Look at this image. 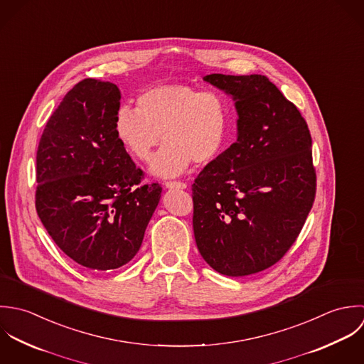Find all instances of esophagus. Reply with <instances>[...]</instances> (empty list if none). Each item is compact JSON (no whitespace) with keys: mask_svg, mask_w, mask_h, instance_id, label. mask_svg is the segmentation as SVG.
Segmentation results:
<instances>
[{"mask_svg":"<svg viewBox=\"0 0 364 364\" xmlns=\"http://www.w3.org/2000/svg\"><path fill=\"white\" fill-rule=\"evenodd\" d=\"M164 186H166V188H168V190H174V188L186 190V188H187V184L183 183V181H166Z\"/></svg>","mask_w":364,"mask_h":364,"instance_id":"esophagus-1","label":"esophagus"}]
</instances>
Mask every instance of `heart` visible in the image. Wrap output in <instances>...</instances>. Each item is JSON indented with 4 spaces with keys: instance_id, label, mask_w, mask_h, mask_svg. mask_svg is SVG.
<instances>
[{
    "instance_id": "obj_1",
    "label": "heart",
    "mask_w": 364,
    "mask_h": 364,
    "mask_svg": "<svg viewBox=\"0 0 364 364\" xmlns=\"http://www.w3.org/2000/svg\"><path fill=\"white\" fill-rule=\"evenodd\" d=\"M136 105H122L117 111L115 135L129 154L145 163L163 138L166 144L150 166L154 176H178L191 161L205 166L222 153L230 107L217 91L188 84H160L145 90Z\"/></svg>"
}]
</instances>
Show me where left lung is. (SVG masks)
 Returning <instances> with one entry per match:
<instances>
[{
    "label": "left lung",
    "instance_id": "left-lung-1",
    "mask_svg": "<svg viewBox=\"0 0 364 364\" xmlns=\"http://www.w3.org/2000/svg\"><path fill=\"white\" fill-rule=\"evenodd\" d=\"M204 81L235 101L237 138L193 184L196 243L215 272L249 276L287 253L312 208V139L266 75L208 74Z\"/></svg>",
    "mask_w": 364,
    "mask_h": 364
}]
</instances>
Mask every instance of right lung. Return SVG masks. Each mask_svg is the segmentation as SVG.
Instances as JSON below:
<instances>
[{"instance_id":"obj_1","label":"right lung","mask_w":364,"mask_h":364,"mask_svg":"<svg viewBox=\"0 0 364 364\" xmlns=\"http://www.w3.org/2000/svg\"><path fill=\"white\" fill-rule=\"evenodd\" d=\"M119 88L85 78L65 95L46 124L36 153V211L55 243L80 266L118 269L139 252L161 196L141 186L115 135Z\"/></svg>"}]
</instances>
